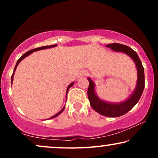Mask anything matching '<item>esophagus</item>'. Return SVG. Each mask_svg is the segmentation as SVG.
I'll list each match as a JSON object with an SVG mask.
<instances>
[{
    "mask_svg": "<svg viewBox=\"0 0 158 158\" xmlns=\"http://www.w3.org/2000/svg\"><path fill=\"white\" fill-rule=\"evenodd\" d=\"M86 71H85V70H82V71L80 72V73H79V78H81V77H84L85 76H86Z\"/></svg>",
    "mask_w": 158,
    "mask_h": 158,
    "instance_id": "esophagus-1",
    "label": "esophagus"
}]
</instances>
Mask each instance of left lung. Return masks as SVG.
Wrapping results in <instances>:
<instances>
[{"label":"left lung","mask_w":158,"mask_h":158,"mask_svg":"<svg viewBox=\"0 0 158 158\" xmlns=\"http://www.w3.org/2000/svg\"><path fill=\"white\" fill-rule=\"evenodd\" d=\"M106 47L110 48L114 51L123 52L129 56L135 62L137 71V79L135 90L126 99L119 102H107L100 99L96 92L95 82L90 77H88L89 81L88 97L92 108L101 115L108 117H117L124 115L127 112L131 110L139 101L145 87L144 68L137 52L129 47L117 43L109 44L106 45Z\"/></svg>","instance_id":"8db88e82"}]
</instances>
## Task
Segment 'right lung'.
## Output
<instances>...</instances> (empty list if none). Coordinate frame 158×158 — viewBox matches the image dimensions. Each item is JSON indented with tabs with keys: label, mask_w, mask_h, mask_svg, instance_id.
Instances as JSON below:
<instances>
[{
	"label": "right lung",
	"mask_w": 158,
	"mask_h": 158,
	"mask_svg": "<svg viewBox=\"0 0 158 158\" xmlns=\"http://www.w3.org/2000/svg\"><path fill=\"white\" fill-rule=\"evenodd\" d=\"M56 46H57V44L50 45V46H44V47H41V48H35V49H33V50H30V51H28V52H25V53L23 54V55L21 56V57L20 58V59H19V60L17 61V63H16V64H15V68H14V71H13V73H12V80H11V82H12V81H13L14 73H15V71L16 68H17L18 65H19V63L21 62V61H22L23 59H24V58H26L27 56H28L29 55H30V54L32 53V52H35V51H39V50H45V49H48V48H55V47H56ZM74 83H75V82H74V81H73V82H71V83H70V84L68 86V88H67V90H66V98H67V94H68V91L69 88H71V87L73 86V85H74ZM64 108H65V106H64V107H63V108H62V109H61V110H60V111L59 112V113H57V114H55V115H54V116H52V117H50V118H49V119H52V118H55V117H58V116H59V114H60L61 113V112H62L63 110H64Z\"/></svg>",
	"instance_id": "add662e5"
}]
</instances>
